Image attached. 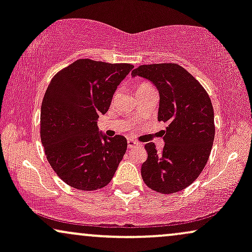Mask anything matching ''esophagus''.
<instances>
[{"label":"esophagus","mask_w":252,"mask_h":252,"mask_svg":"<svg viewBox=\"0 0 252 252\" xmlns=\"http://www.w3.org/2000/svg\"><path fill=\"white\" fill-rule=\"evenodd\" d=\"M137 146H140V143L136 142V141H134V140H131V138L128 140V147H129V148H134V147H137Z\"/></svg>","instance_id":"34e87169"}]
</instances>
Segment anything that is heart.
Returning a JSON list of instances; mask_svg holds the SVG:
<instances>
[{
  "label": "heart",
  "mask_w": 252,
  "mask_h": 252,
  "mask_svg": "<svg viewBox=\"0 0 252 252\" xmlns=\"http://www.w3.org/2000/svg\"><path fill=\"white\" fill-rule=\"evenodd\" d=\"M149 84H147V83H141V84H138L137 86H136V92H138V91H141V90H144V89H147V88H149Z\"/></svg>",
  "instance_id": "b5f03b06"
}]
</instances>
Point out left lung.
<instances>
[{"instance_id":"8db88e82","label":"left lung","mask_w":252,"mask_h":252,"mask_svg":"<svg viewBox=\"0 0 252 252\" xmlns=\"http://www.w3.org/2000/svg\"><path fill=\"white\" fill-rule=\"evenodd\" d=\"M131 74L154 84L160 94L158 120L168 122L162 152L154 143L146 144L143 181L164 194L185 189L206 166L215 140V112L209 94L178 63L142 65Z\"/></svg>"}]
</instances>
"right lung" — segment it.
<instances>
[{"label": "right lung", "mask_w": 252, "mask_h": 252, "mask_svg": "<svg viewBox=\"0 0 252 252\" xmlns=\"http://www.w3.org/2000/svg\"><path fill=\"white\" fill-rule=\"evenodd\" d=\"M132 68L79 59L51 80L41 104L40 135L51 167L68 186L94 190L115 175L128 143L122 135L99 132L97 120Z\"/></svg>", "instance_id": "add662e5"}]
</instances>
